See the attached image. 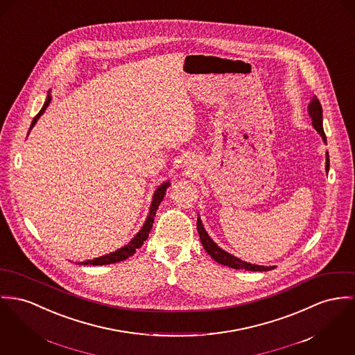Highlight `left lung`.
I'll return each instance as SVG.
<instances>
[{
    "mask_svg": "<svg viewBox=\"0 0 355 355\" xmlns=\"http://www.w3.org/2000/svg\"><path fill=\"white\" fill-rule=\"evenodd\" d=\"M308 112H309V116H311V120H312V125L313 128L322 135L323 140H326V134L323 131V110H322V104L320 101L313 97L309 107H308ZM329 168V158L326 155V171H328ZM197 231H198V235H200V239H201V243L202 247L205 248V251L216 261L220 265H224V266H228V268H232V269H245V270H250V272H268V270H272L274 269L273 266H258V265H251V263H247L245 261L228 254L227 251L221 250L207 234V231L204 230L202 227V223L200 218H197Z\"/></svg>",
    "mask_w": 355,
    "mask_h": 355,
    "instance_id": "1",
    "label": "left lung"
}]
</instances>
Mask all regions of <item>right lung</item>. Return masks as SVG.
Instances as JSON below:
<instances>
[{"label":"right lung","instance_id":"obj_1","mask_svg":"<svg viewBox=\"0 0 355 355\" xmlns=\"http://www.w3.org/2000/svg\"><path fill=\"white\" fill-rule=\"evenodd\" d=\"M50 103H51V97L49 96L47 100H46V103H44V105H43V108L33 117L32 124H31V128L35 125V123L37 121V119L43 114V112L50 105ZM168 187H170V184H168V182H164V184H162V185L157 189L154 197H153V202H151V208H150L148 218L146 220L143 228L137 232V236H135L128 245L119 248L117 251H114V252H112V254H108V255H104V257H100V258H94V259H90V261H86V262H81L80 265H96V266H97V265H110V263H116V262L124 261V259H127L128 257L134 255V254L137 252V248H140V247L143 245V243H144V241L148 238V234H150V231H151V228H153V223H154V218H155L157 209H158L161 201L164 200V191H166V189H167Z\"/></svg>","mask_w":355,"mask_h":355}]
</instances>
